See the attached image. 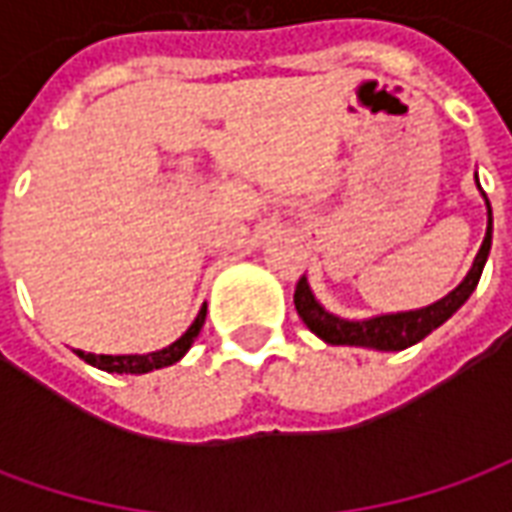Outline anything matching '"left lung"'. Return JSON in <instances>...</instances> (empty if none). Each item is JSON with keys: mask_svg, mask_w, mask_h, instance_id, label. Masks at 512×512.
Returning a JSON list of instances; mask_svg holds the SVG:
<instances>
[{"mask_svg": "<svg viewBox=\"0 0 512 512\" xmlns=\"http://www.w3.org/2000/svg\"><path fill=\"white\" fill-rule=\"evenodd\" d=\"M485 205H488V227H485L483 246H480V252L474 257L472 268L463 277L461 285L450 290L444 299L433 301L422 310L389 312V315H376V318H367V321H348V318H340L334 312L323 310L321 301L312 296L307 277H301L296 282V293H293V304H296L299 318L307 323V329L312 334H318L323 343L329 345H356V348H373V351H403L408 345L425 340L433 329H439L441 323L452 318V312L461 310L463 301L472 296V290L480 282L485 260H488V252H491V233H494V216H491L488 197H485Z\"/></svg>", "mask_w": 512, "mask_h": 512, "instance_id": "8db88e82", "label": "left lung"}]
</instances>
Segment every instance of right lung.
Returning <instances> with one entry per match:
<instances>
[{
    "label": "right lung",
    "mask_w": 512,
    "mask_h": 512,
    "mask_svg": "<svg viewBox=\"0 0 512 512\" xmlns=\"http://www.w3.org/2000/svg\"><path fill=\"white\" fill-rule=\"evenodd\" d=\"M205 312L208 307L202 304L200 315L194 318L186 334H180L178 340L161 351H153V354H123V356H109V354H84V351H76L79 359H84L87 365L98 367V370H106V373H131V376H142V373H150V370H161V367H169L180 362L186 351L191 348V343L197 340L202 323H205Z\"/></svg>",
    "instance_id": "obj_1"
}]
</instances>
